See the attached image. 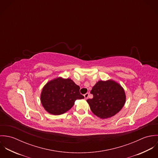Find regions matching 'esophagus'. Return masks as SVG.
<instances>
[{
  "instance_id": "1",
  "label": "esophagus",
  "mask_w": 158,
  "mask_h": 158,
  "mask_svg": "<svg viewBox=\"0 0 158 158\" xmlns=\"http://www.w3.org/2000/svg\"><path fill=\"white\" fill-rule=\"evenodd\" d=\"M84 97H85V99H87V98H88V97H89V93H86V94H85L84 95Z\"/></svg>"
}]
</instances>
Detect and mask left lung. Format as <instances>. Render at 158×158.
<instances>
[{
    "label": "left lung",
    "mask_w": 158,
    "mask_h": 158,
    "mask_svg": "<svg viewBox=\"0 0 158 158\" xmlns=\"http://www.w3.org/2000/svg\"><path fill=\"white\" fill-rule=\"evenodd\" d=\"M92 99H88L90 110L101 118H110L123 107L126 95L123 88L114 80L98 81L92 88Z\"/></svg>",
    "instance_id": "obj_1"
}]
</instances>
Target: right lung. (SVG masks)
Wrapping results in <instances>:
<instances>
[{"label":"right lung","mask_w":158,"mask_h":158,"mask_svg":"<svg viewBox=\"0 0 158 158\" xmlns=\"http://www.w3.org/2000/svg\"><path fill=\"white\" fill-rule=\"evenodd\" d=\"M80 86L70 78L61 77L48 81L41 94V102L45 111L53 115L67 112L76 100L84 98L80 93Z\"/></svg>","instance_id":"obj_1"}]
</instances>
